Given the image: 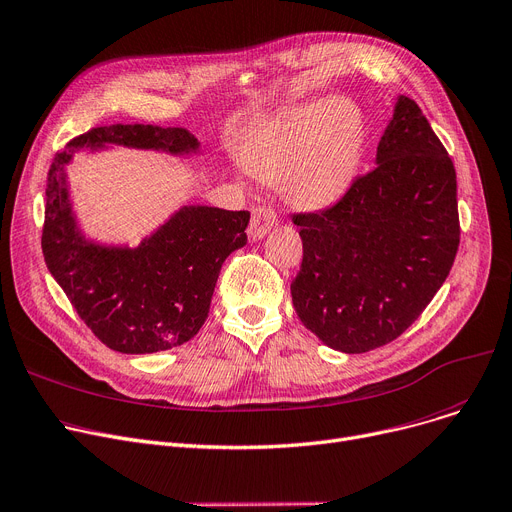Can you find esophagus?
I'll return each mask as SVG.
<instances>
[{
	"label": "esophagus",
	"instance_id": "obj_1",
	"mask_svg": "<svg viewBox=\"0 0 512 512\" xmlns=\"http://www.w3.org/2000/svg\"><path fill=\"white\" fill-rule=\"evenodd\" d=\"M275 225H277L275 210L268 206H256L252 210V221L248 225V237L252 242H256V239H262Z\"/></svg>",
	"mask_w": 512,
	"mask_h": 512
}]
</instances>
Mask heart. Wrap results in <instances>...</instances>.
<instances>
[{
    "label": "heart",
    "mask_w": 512,
    "mask_h": 512,
    "mask_svg": "<svg viewBox=\"0 0 512 512\" xmlns=\"http://www.w3.org/2000/svg\"><path fill=\"white\" fill-rule=\"evenodd\" d=\"M362 142V111L335 97L289 113L252 146L248 167L264 182H283L295 204L324 208L351 184Z\"/></svg>",
    "instance_id": "b5f03b06"
}]
</instances>
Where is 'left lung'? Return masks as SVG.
Here are the masks:
<instances>
[{
	"instance_id": "1",
	"label": "left lung",
	"mask_w": 512,
	"mask_h": 512,
	"mask_svg": "<svg viewBox=\"0 0 512 512\" xmlns=\"http://www.w3.org/2000/svg\"><path fill=\"white\" fill-rule=\"evenodd\" d=\"M376 161L335 204L291 217L304 244L293 308L343 353L399 339L446 281L461 242L453 159L409 97Z\"/></svg>"
}]
</instances>
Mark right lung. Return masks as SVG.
Returning <instances> with one entry per match:
<instances>
[{
  "label": "right lung",
  "instance_id": "1",
  "mask_svg": "<svg viewBox=\"0 0 512 512\" xmlns=\"http://www.w3.org/2000/svg\"><path fill=\"white\" fill-rule=\"evenodd\" d=\"M124 144L192 153L184 128L101 126L55 153L45 188L41 248L49 273L93 335L119 353H155L198 335L225 258L248 242V210L186 206L134 248L86 244L76 231L64 165L78 148Z\"/></svg>",
  "mask_w": 512,
  "mask_h": 512
}]
</instances>
